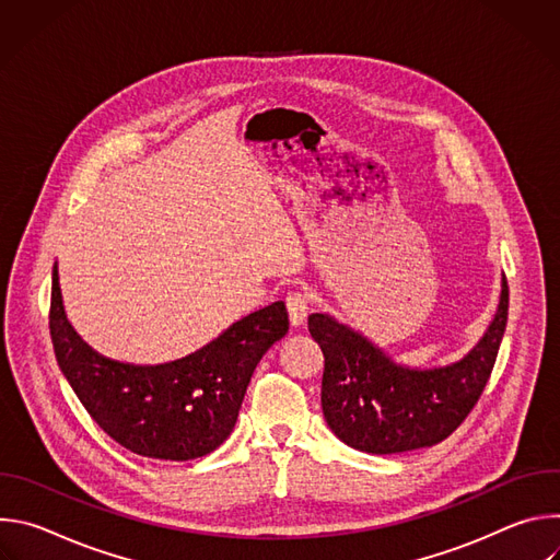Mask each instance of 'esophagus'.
<instances>
[{
    "label": "esophagus",
    "mask_w": 560,
    "mask_h": 560,
    "mask_svg": "<svg viewBox=\"0 0 560 560\" xmlns=\"http://www.w3.org/2000/svg\"><path fill=\"white\" fill-rule=\"evenodd\" d=\"M285 310H288V322L292 328H301L307 318L310 305H307V296L301 292H290L285 296Z\"/></svg>",
    "instance_id": "34e87169"
}]
</instances>
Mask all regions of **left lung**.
<instances>
[{
	"mask_svg": "<svg viewBox=\"0 0 560 560\" xmlns=\"http://www.w3.org/2000/svg\"><path fill=\"white\" fill-rule=\"evenodd\" d=\"M503 277L486 335L458 361L441 368L396 363L368 337L330 314H310L307 330L326 359L322 408L330 430L368 454H398L447 439L481 396L508 324Z\"/></svg>",
	"mask_w": 560,
	"mask_h": 560,
	"instance_id": "left-lung-1",
	"label": "left lung"
}]
</instances>
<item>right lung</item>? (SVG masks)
<instances>
[{
    "label": "right lung",
    "mask_w": 560,
    "mask_h": 560,
    "mask_svg": "<svg viewBox=\"0 0 560 560\" xmlns=\"http://www.w3.org/2000/svg\"><path fill=\"white\" fill-rule=\"evenodd\" d=\"M285 332L288 312L277 301L184 359L119 363L74 332L52 266L50 337L57 363L97 425L139 456L190 460L217 450L236 423L257 363Z\"/></svg>",
    "instance_id": "1"
}]
</instances>
